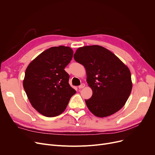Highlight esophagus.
I'll return each instance as SVG.
<instances>
[{
    "label": "esophagus",
    "mask_w": 155,
    "mask_h": 155,
    "mask_svg": "<svg viewBox=\"0 0 155 155\" xmlns=\"http://www.w3.org/2000/svg\"><path fill=\"white\" fill-rule=\"evenodd\" d=\"M85 85L84 84H81V85L78 87V88H83L85 87Z\"/></svg>",
    "instance_id": "obj_1"
}]
</instances>
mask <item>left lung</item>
Here are the masks:
<instances>
[{
  "mask_svg": "<svg viewBox=\"0 0 155 155\" xmlns=\"http://www.w3.org/2000/svg\"><path fill=\"white\" fill-rule=\"evenodd\" d=\"M73 57L84 65L87 82L92 90L91 98L85 100L89 110L99 117L119 111L132 91L129 68L113 53L99 45L78 48Z\"/></svg>",
  "mask_w": 155,
  "mask_h": 155,
  "instance_id": "8db88e82",
  "label": "left lung"
}]
</instances>
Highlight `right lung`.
<instances>
[{"label":"right lung","mask_w":155,"mask_h":155,"mask_svg":"<svg viewBox=\"0 0 155 155\" xmlns=\"http://www.w3.org/2000/svg\"><path fill=\"white\" fill-rule=\"evenodd\" d=\"M73 54L68 46L51 47L39 54L26 70L24 91L32 106L44 116L61 114L76 93L69 85V75L64 70Z\"/></svg>","instance_id":"add662e5"}]
</instances>
